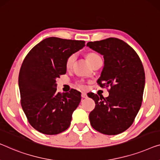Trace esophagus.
<instances>
[{"mask_svg": "<svg viewBox=\"0 0 160 160\" xmlns=\"http://www.w3.org/2000/svg\"><path fill=\"white\" fill-rule=\"evenodd\" d=\"M87 94L85 93V92H82V98H87Z\"/></svg>", "mask_w": 160, "mask_h": 160, "instance_id": "esophagus-1", "label": "esophagus"}]
</instances>
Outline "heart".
I'll return each instance as SVG.
<instances>
[{"mask_svg": "<svg viewBox=\"0 0 160 160\" xmlns=\"http://www.w3.org/2000/svg\"><path fill=\"white\" fill-rule=\"evenodd\" d=\"M87 58L88 61H89V63H91V65H92L94 63V62H96L97 60L101 58L99 55H97L95 52H89L87 55ZM75 60H76V55L73 54V55H70L66 61V68H71V67L73 66V63H74ZM78 87L79 88H82V89H84V85L82 84V83H78Z\"/></svg>", "mask_w": 160, "mask_h": 160, "instance_id": "obj_1", "label": "heart"}]
</instances>
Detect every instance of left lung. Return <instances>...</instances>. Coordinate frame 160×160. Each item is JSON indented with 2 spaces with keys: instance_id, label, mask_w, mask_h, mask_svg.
Instances as JSON below:
<instances>
[{
  "instance_id": "1",
  "label": "left lung",
  "mask_w": 160,
  "mask_h": 160,
  "mask_svg": "<svg viewBox=\"0 0 160 160\" xmlns=\"http://www.w3.org/2000/svg\"><path fill=\"white\" fill-rule=\"evenodd\" d=\"M87 45L104 58L97 83L101 87H111L105 98L87 94L95 102L89 113L90 123L102 133L117 135L131 126L142 106L145 85L142 63L135 50L118 38L89 42Z\"/></svg>"
}]
</instances>
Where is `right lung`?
Wrapping results in <instances>:
<instances>
[{
	"label": "right lung",
	"instance_id": "obj_1",
	"mask_svg": "<svg viewBox=\"0 0 160 160\" xmlns=\"http://www.w3.org/2000/svg\"><path fill=\"white\" fill-rule=\"evenodd\" d=\"M84 46V41L52 37L34 46L23 61L18 76L21 104L30 125L42 133L55 135L70 126L81 93L57 92L56 79L66 74L68 58Z\"/></svg>",
	"mask_w": 160,
	"mask_h": 160
}]
</instances>
